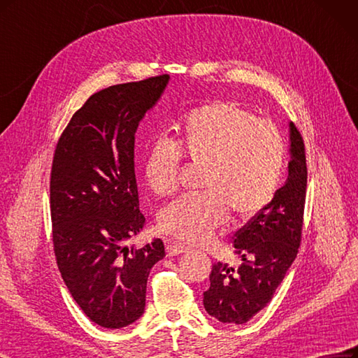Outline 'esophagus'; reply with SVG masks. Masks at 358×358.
<instances>
[{"mask_svg": "<svg viewBox=\"0 0 358 358\" xmlns=\"http://www.w3.org/2000/svg\"><path fill=\"white\" fill-rule=\"evenodd\" d=\"M166 252H167V256H178V255L188 252V248L187 245H182L178 243H167Z\"/></svg>", "mask_w": 358, "mask_h": 358, "instance_id": "34e87169", "label": "esophagus"}]
</instances>
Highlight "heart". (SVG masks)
<instances>
[{"label":"heart","instance_id":"obj_1","mask_svg":"<svg viewBox=\"0 0 358 358\" xmlns=\"http://www.w3.org/2000/svg\"><path fill=\"white\" fill-rule=\"evenodd\" d=\"M182 154L206 166L200 195H185L159 215V227L182 243H204L225 224L228 212L248 220L274 199L286 163V145L273 122L234 101H215L187 110L173 139L148 151L143 176L157 196L179 185Z\"/></svg>","mask_w":358,"mask_h":358}]
</instances>
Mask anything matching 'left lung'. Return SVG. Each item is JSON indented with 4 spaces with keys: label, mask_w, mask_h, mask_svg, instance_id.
Wrapping results in <instances>:
<instances>
[{
    "label": "left lung",
    "mask_w": 358,
    "mask_h": 358,
    "mask_svg": "<svg viewBox=\"0 0 358 358\" xmlns=\"http://www.w3.org/2000/svg\"><path fill=\"white\" fill-rule=\"evenodd\" d=\"M289 176L274 199L236 232L234 249L243 264L217 262L204 292V308L222 323L244 324L273 299L298 255L306 194V158L299 130L289 122Z\"/></svg>",
    "instance_id": "obj_1"
}]
</instances>
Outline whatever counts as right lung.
Here are the masks:
<instances>
[{"mask_svg":"<svg viewBox=\"0 0 358 358\" xmlns=\"http://www.w3.org/2000/svg\"><path fill=\"white\" fill-rule=\"evenodd\" d=\"M170 77L110 85L72 115L56 145L50 212L57 266L73 301L106 329L131 324L145 311L151 268L166 256L154 238L129 248L145 216L134 175V134Z\"/></svg>","mask_w":358,"mask_h":358,"instance_id":"1","label":"right lung"}]
</instances>
